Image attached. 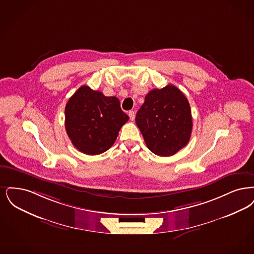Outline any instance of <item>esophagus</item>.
<instances>
[{"mask_svg":"<svg viewBox=\"0 0 254 254\" xmlns=\"http://www.w3.org/2000/svg\"><path fill=\"white\" fill-rule=\"evenodd\" d=\"M128 115H129V117H130V120H131V121L132 122V121L134 120V117H135V114H134V112H133V111H130Z\"/></svg>","mask_w":254,"mask_h":254,"instance_id":"34e87169","label":"esophagus"}]
</instances>
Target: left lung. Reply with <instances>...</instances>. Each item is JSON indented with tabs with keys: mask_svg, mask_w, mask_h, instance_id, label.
<instances>
[{
	"mask_svg": "<svg viewBox=\"0 0 254 254\" xmlns=\"http://www.w3.org/2000/svg\"><path fill=\"white\" fill-rule=\"evenodd\" d=\"M135 123L148 149L159 156H171L187 145L192 120L190 103L175 85L150 91L137 111Z\"/></svg>",
	"mask_w": 254,
	"mask_h": 254,
	"instance_id": "obj_1",
	"label": "left lung"
}]
</instances>
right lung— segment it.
<instances>
[{"mask_svg": "<svg viewBox=\"0 0 254 254\" xmlns=\"http://www.w3.org/2000/svg\"><path fill=\"white\" fill-rule=\"evenodd\" d=\"M129 117L116 97L83 85L65 106V130L72 144L85 155H100L115 143Z\"/></svg>", "mask_w": 254, "mask_h": 254, "instance_id": "right-lung-1", "label": "right lung"}]
</instances>
